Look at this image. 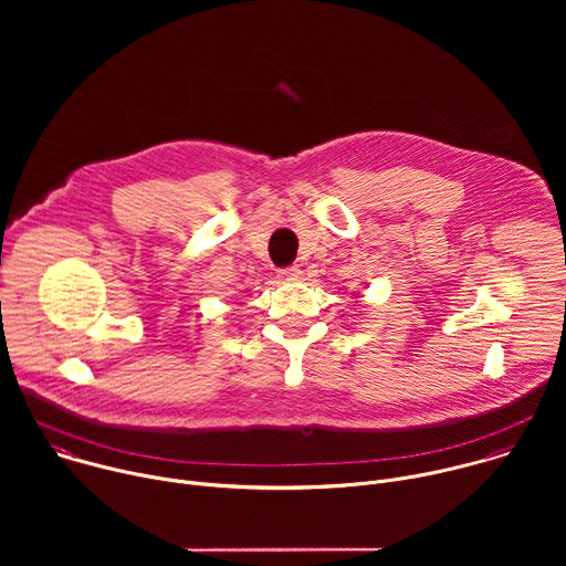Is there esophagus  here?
I'll use <instances>...</instances> for the list:
<instances>
[{
	"instance_id": "esophagus-1",
	"label": "esophagus",
	"mask_w": 566,
	"mask_h": 566,
	"mask_svg": "<svg viewBox=\"0 0 566 566\" xmlns=\"http://www.w3.org/2000/svg\"><path fill=\"white\" fill-rule=\"evenodd\" d=\"M300 266H286V269H282L280 273H277V277L280 280H297L300 277Z\"/></svg>"
}]
</instances>
